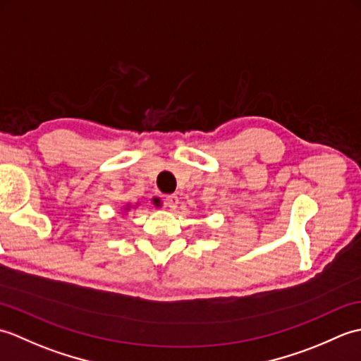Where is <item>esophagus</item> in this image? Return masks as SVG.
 <instances>
[{
    "mask_svg": "<svg viewBox=\"0 0 361 361\" xmlns=\"http://www.w3.org/2000/svg\"><path fill=\"white\" fill-rule=\"evenodd\" d=\"M178 202H180L178 197H176L175 194L166 197V206H167V208H171V209H175L176 206H178Z\"/></svg>",
    "mask_w": 361,
    "mask_h": 361,
    "instance_id": "1",
    "label": "esophagus"
}]
</instances>
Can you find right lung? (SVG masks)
<instances>
[{"mask_svg":"<svg viewBox=\"0 0 361 361\" xmlns=\"http://www.w3.org/2000/svg\"><path fill=\"white\" fill-rule=\"evenodd\" d=\"M128 209H130V204H127V206H126V208H124V211H128Z\"/></svg>","mask_w":361,"mask_h":361,"instance_id":"obj_1","label":"right lung"}]
</instances>
